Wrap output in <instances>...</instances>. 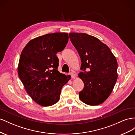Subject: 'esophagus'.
Listing matches in <instances>:
<instances>
[{
	"instance_id": "34e87169",
	"label": "esophagus",
	"mask_w": 135,
	"mask_h": 135,
	"mask_svg": "<svg viewBox=\"0 0 135 135\" xmlns=\"http://www.w3.org/2000/svg\"><path fill=\"white\" fill-rule=\"evenodd\" d=\"M70 75L71 76V78H72V79H75V78H76V75L74 74V73L70 72Z\"/></svg>"
}]
</instances>
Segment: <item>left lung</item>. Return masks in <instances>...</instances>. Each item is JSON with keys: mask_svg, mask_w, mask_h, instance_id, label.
Masks as SVG:
<instances>
[{"mask_svg": "<svg viewBox=\"0 0 135 135\" xmlns=\"http://www.w3.org/2000/svg\"><path fill=\"white\" fill-rule=\"evenodd\" d=\"M69 36L81 61L83 72L79 77L84 87L79 98L88 105H100L109 97L117 82L116 57L108 46L94 36L78 33H70Z\"/></svg>", "mask_w": 135, "mask_h": 135, "instance_id": "obj_1", "label": "left lung"}]
</instances>
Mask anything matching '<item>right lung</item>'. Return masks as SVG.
Masks as SVG:
<instances>
[{"label":"right lung","mask_w":135,"mask_h":135,"mask_svg":"<svg viewBox=\"0 0 135 135\" xmlns=\"http://www.w3.org/2000/svg\"><path fill=\"white\" fill-rule=\"evenodd\" d=\"M67 33L45 34L30 40L22 50L18 65V75L27 93L42 106L59 101L62 87L71 79L57 71L56 53L65 48Z\"/></svg>","instance_id":"right-lung-1"}]
</instances>
